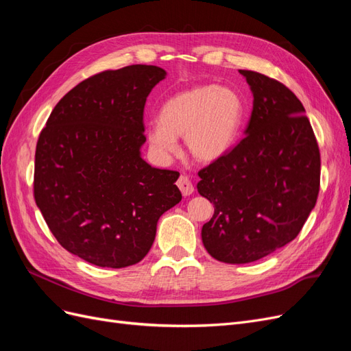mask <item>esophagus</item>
Listing matches in <instances>:
<instances>
[{
  "label": "esophagus",
  "instance_id": "esophagus-1",
  "mask_svg": "<svg viewBox=\"0 0 351 351\" xmlns=\"http://www.w3.org/2000/svg\"><path fill=\"white\" fill-rule=\"evenodd\" d=\"M177 186H178L180 190H182L183 196H190V195L193 193V190H195L192 182H190L187 176H180L178 180H177Z\"/></svg>",
  "mask_w": 351,
  "mask_h": 351
}]
</instances>
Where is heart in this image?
I'll use <instances>...</instances> for the list:
<instances>
[{"label": "heart", "instance_id": "b5f03b06", "mask_svg": "<svg viewBox=\"0 0 351 351\" xmlns=\"http://www.w3.org/2000/svg\"><path fill=\"white\" fill-rule=\"evenodd\" d=\"M244 114L243 99L234 89L199 84L167 99L158 121L147 130L152 151L169 159L178 151L177 137L184 136L189 155L199 162H212L234 143Z\"/></svg>", "mask_w": 351, "mask_h": 351}]
</instances>
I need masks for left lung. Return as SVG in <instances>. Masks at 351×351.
I'll use <instances>...</instances> for the list:
<instances>
[{"instance_id":"1","label":"left lung","mask_w":351,"mask_h":351,"mask_svg":"<svg viewBox=\"0 0 351 351\" xmlns=\"http://www.w3.org/2000/svg\"><path fill=\"white\" fill-rule=\"evenodd\" d=\"M240 73L253 93L244 137L197 173V192L215 208L202 241L226 263L254 262L294 240L321 183L319 146L302 102L278 80Z\"/></svg>"}]
</instances>
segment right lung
I'll return each mask as SVG.
<instances>
[{
	"label": "right lung",
	"mask_w": 351,
	"mask_h": 351,
	"mask_svg": "<svg viewBox=\"0 0 351 351\" xmlns=\"http://www.w3.org/2000/svg\"><path fill=\"white\" fill-rule=\"evenodd\" d=\"M156 66L107 70L60 99L36 143L34 196L57 241L102 268L141 262L158 219L182 200L180 176L141 156Z\"/></svg>",
	"instance_id": "right-lung-1"
}]
</instances>
